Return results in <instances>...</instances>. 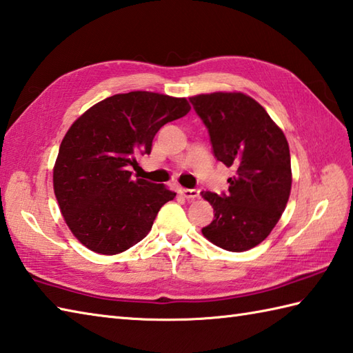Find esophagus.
<instances>
[{
	"mask_svg": "<svg viewBox=\"0 0 353 353\" xmlns=\"http://www.w3.org/2000/svg\"><path fill=\"white\" fill-rule=\"evenodd\" d=\"M179 192H181V194H182L183 197L188 199V200H194V199H197V197L200 196V190H199V188H194V190L181 188V190H179Z\"/></svg>",
	"mask_w": 353,
	"mask_h": 353,
	"instance_id": "esophagus-1",
	"label": "esophagus"
}]
</instances>
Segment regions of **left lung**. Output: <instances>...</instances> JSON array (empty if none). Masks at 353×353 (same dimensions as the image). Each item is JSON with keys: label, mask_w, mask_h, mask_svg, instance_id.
<instances>
[{"label": "left lung", "mask_w": 353, "mask_h": 353, "mask_svg": "<svg viewBox=\"0 0 353 353\" xmlns=\"http://www.w3.org/2000/svg\"><path fill=\"white\" fill-rule=\"evenodd\" d=\"M208 128L212 153L232 167L228 192H202L214 220L202 234L222 250L243 252L261 243L281 217L291 194L289 145L266 110L243 93L190 98Z\"/></svg>", "instance_id": "left-lung-1"}]
</instances>
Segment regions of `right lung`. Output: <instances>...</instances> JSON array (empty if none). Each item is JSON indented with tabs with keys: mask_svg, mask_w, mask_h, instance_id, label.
I'll list each match as a JSON object with an SVG mask.
<instances>
[{
	"mask_svg": "<svg viewBox=\"0 0 353 353\" xmlns=\"http://www.w3.org/2000/svg\"><path fill=\"white\" fill-rule=\"evenodd\" d=\"M191 110L185 98L153 92L110 96L79 116L61 142L53 190L67 226L82 245L114 255L150 232L176 192L134 179L130 167L150 154L161 127Z\"/></svg>",
	"mask_w": 353,
	"mask_h": 353,
	"instance_id": "1",
	"label": "right lung"
}]
</instances>
